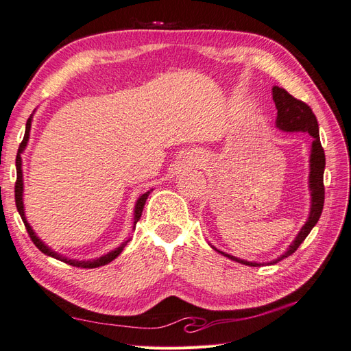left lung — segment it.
Here are the masks:
<instances>
[{"label": "left lung", "instance_id": "obj_1", "mask_svg": "<svg viewBox=\"0 0 351 351\" xmlns=\"http://www.w3.org/2000/svg\"><path fill=\"white\" fill-rule=\"evenodd\" d=\"M272 99L275 102V107H277V120H275V125L277 129L287 132V133H293V132H303V133H309L313 141L311 146V156H309V190H311V210H309V217H307L304 226L300 228L299 234L295 236V239L291 241L282 254L277 259H274L271 262H249L240 258L232 256V254H228L222 250H218L217 247L212 246L209 243V246L214 249L215 252L221 253L222 256H227L231 261H236L241 265H249V267H261V265H274L284 258H289L290 254H293L297 247L304 241V239L309 236V232L312 228L316 226V222L319 221L322 209H324V199H325V187H324V171H325V152L324 147L321 145L319 139V125H317V120L315 114L312 112L309 105H306L304 102L295 99L294 97L287 92L282 88L274 86L272 88Z\"/></svg>", "mask_w": 351, "mask_h": 351}]
</instances>
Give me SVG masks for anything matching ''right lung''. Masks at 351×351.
<instances>
[{"mask_svg":"<svg viewBox=\"0 0 351 351\" xmlns=\"http://www.w3.org/2000/svg\"><path fill=\"white\" fill-rule=\"evenodd\" d=\"M34 114H35V111H34ZM34 114H30V117L27 119L26 130H25V137H23L22 143H20V147H19V151H17V156H16V169H17L16 206H17L19 214H20V217H22V219H23V222H25V227H26V230H27V232H29V236H30L32 241H34L35 246H36L42 253L47 254V256L58 259V261H61V262H66V263L71 265V267H76V268H99V267H104V265H107V263L112 262L117 256H119V254L124 250L125 244L130 241V239H127L125 241H123V243L120 244L119 247H115V249H112L111 252L102 254V256H99V258L89 259V261L70 259V258L64 256V254H61V253L56 252L54 249H51V247L48 246V244H45L44 241H42V240L36 236V232L34 231V228L30 227V224H29L27 219H26V215H25V205H23V190H25V189H23V169H22L23 161H22V154L25 152L26 146H27V142H29L30 127H32V120H34ZM152 190H154V189L147 190V192L142 193L139 197H137V200H136V204H134V214H133V230L136 228V222L139 221L141 217H142V210H143V206H145V204H146V199H147V196L151 195Z\"/></svg>","mask_w":351,"mask_h":351,"instance_id":"right-lung-1","label":"right lung"}]
</instances>
